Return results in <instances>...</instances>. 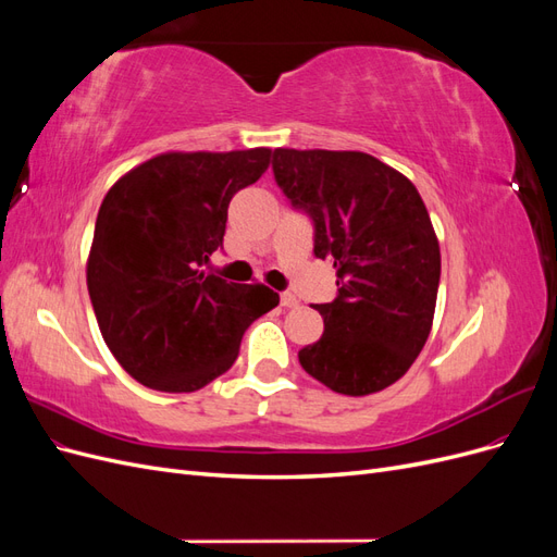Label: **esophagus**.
<instances>
[{"label":"esophagus","instance_id":"34e87169","mask_svg":"<svg viewBox=\"0 0 557 557\" xmlns=\"http://www.w3.org/2000/svg\"><path fill=\"white\" fill-rule=\"evenodd\" d=\"M299 305V299L293 293H281V307L285 309H295Z\"/></svg>","mask_w":557,"mask_h":557}]
</instances>
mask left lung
<instances>
[{
	"label": "left lung",
	"mask_w": 557,
	"mask_h": 557,
	"mask_svg": "<svg viewBox=\"0 0 557 557\" xmlns=\"http://www.w3.org/2000/svg\"><path fill=\"white\" fill-rule=\"evenodd\" d=\"M274 178L313 223V256L334 262V301L315 305L325 332L299 364L330 391L360 397L409 372L423 350L442 256L416 185L358 150L276 148Z\"/></svg>",
	"instance_id": "obj_1"
}]
</instances>
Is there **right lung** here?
Returning <instances> with one entry per match:
<instances>
[{
  "instance_id": "obj_1",
  "label": "right lung",
  "mask_w": 557,
  "mask_h": 557,
  "mask_svg": "<svg viewBox=\"0 0 557 557\" xmlns=\"http://www.w3.org/2000/svg\"><path fill=\"white\" fill-rule=\"evenodd\" d=\"M272 150L162 153L107 193L88 258V293L113 358L141 385L195 393L225 374L246 327L278 305L267 285L201 272L223 246L230 199Z\"/></svg>"
}]
</instances>
